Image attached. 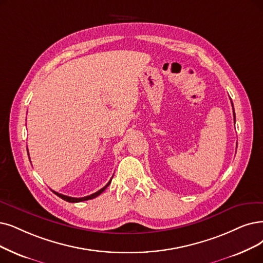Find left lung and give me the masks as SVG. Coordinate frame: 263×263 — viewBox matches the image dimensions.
Returning <instances> with one entry per match:
<instances>
[{
  "label": "left lung",
  "mask_w": 263,
  "mask_h": 263,
  "mask_svg": "<svg viewBox=\"0 0 263 263\" xmlns=\"http://www.w3.org/2000/svg\"><path fill=\"white\" fill-rule=\"evenodd\" d=\"M232 106H233V103H232ZM233 115H234V123H235V113H234V109H233Z\"/></svg>",
  "instance_id": "left-lung-1"
}]
</instances>
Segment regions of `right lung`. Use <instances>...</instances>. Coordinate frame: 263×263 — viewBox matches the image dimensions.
Here are the masks:
<instances>
[{
  "instance_id": "add662e5",
  "label": "right lung",
  "mask_w": 263,
  "mask_h": 263,
  "mask_svg": "<svg viewBox=\"0 0 263 263\" xmlns=\"http://www.w3.org/2000/svg\"><path fill=\"white\" fill-rule=\"evenodd\" d=\"M29 155V154H28ZM112 180V179H111ZM111 180L104 185L102 189H100L99 191H97L96 193H92V194H90V195H88V196H84V197H71V196H67V195H64V194H60V193H58V192H55V191H52L54 192L57 196H59L60 198H62V199H65V201H67V202H69V203H79V202H84V201H88V199H91V198H95V197H97L98 195H100L104 190H106V189L109 186V184L111 183Z\"/></svg>"
}]
</instances>
